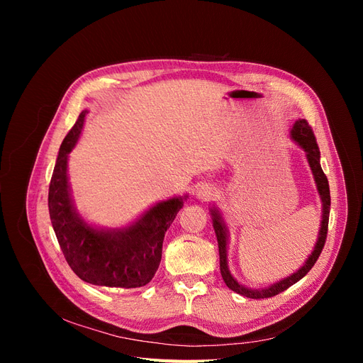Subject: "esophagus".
Masks as SVG:
<instances>
[{"instance_id": "1", "label": "esophagus", "mask_w": 363, "mask_h": 363, "mask_svg": "<svg viewBox=\"0 0 363 363\" xmlns=\"http://www.w3.org/2000/svg\"><path fill=\"white\" fill-rule=\"evenodd\" d=\"M216 194H218L216 188L212 184H203L199 189H196V196H199L201 201H208V200L215 199Z\"/></svg>"}]
</instances>
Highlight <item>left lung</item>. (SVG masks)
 Returning <instances> with one entry per match:
<instances>
[{
    "label": "left lung",
    "instance_id": "left-lung-1",
    "mask_svg": "<svg viewBox=\"0 0 363 363\" xmlns=\"http://www.w3.org/2000/svg\"><path fill=\"white\" fill-rule=\"evenodd\" d=\"M291 138L298 144L304 152H306V157L307 162H309V167L312 169L313 174V179L316 183V189L318 194L321 196V201H323V218H321V228H320V235H318V240H316V245L312 251V255L307 257V260L304 262V265L294 274H291L289 277L283 279L277 283L271 284L268 288H263V289H250L245 288L244 284L238 283V280L230 274L228 267H227V244H228V230L225 227V223L223 221V216L219 215L218 208H211L212 212V221H213V228H215V233H216V239H218V248H219V269H221V276L225 281L227 286L240 294L244 296H248V298H269V296L277 295L283 291H286L288 288H291L292 284H295L298 280H301L307 272L312 269V267L316 263L318 257H320L321 251L324 248L325 244V239H327V230H328V215H330V188H328V180L325 177V174L321 168V163H320V148H318L316 144V138L313 135V131L311 128V125L307 124L306 119H298L295 121V124L291 130Z\"/></svg>",
    "mask_w": 363,
    "mask_h": 363
}]
</instances>
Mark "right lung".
<instances>
[{
    "label": "right lung",
    "instance_id": "right-lung-1",
    "mask_svg": "<svg viewBox=\"0 0 363 363\" xmlns=\"http://www.w3.org/2000/svg\"><path fill=\"white\" fill-rule=\"evenodd\" d=\"M83 111L63 139L48 191L50 218L71 269L82 280L106 288H140L160 265L163 238L183 207L182 196L160 201L124 228L107 230L87 224L75 211L68 183V155L80 138Z\"/></svg>",
    "mask_w": 363,
    "mask_h": 363
}]
</instances>
